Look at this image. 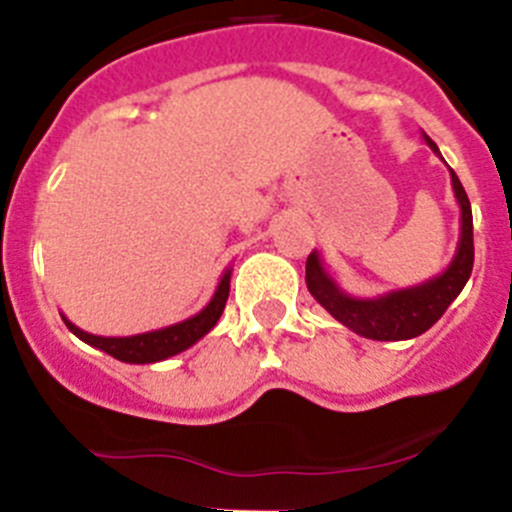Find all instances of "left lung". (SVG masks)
Segmentation results:
<instances>
[{"mask_svg":"<svg viewBox=\"0 0 512 512\" xmlns=\"http://www.w3.org/2000/svg\"><path fill=\"white\" fill-rule=\"evenodd\" d=\"M425 143L438 153V146L425 135ZM441 156V153H438ZM451 187H454L456 202L461 210V233L456 243V253L446 271L423 284L408 289H395L379 297H354L343 292L341 284L330 277L318 251L307 256L305 282L310 295L325 307V310L354 330L356 336L372 338V341H408L431 328L443 312L449 310L451 302L459 297L464 284L469 282L474 266V238H472V205L461 187L459 176L451 169Z\"/></svg>","mask_w":512,"mask_h":512,"instance_id":"1","label":"left lung"}]
</instances>
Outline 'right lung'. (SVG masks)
<instances>
[{
  "label": "right lung",
  "instance_id": "add662e5",
  "mask_svg": "<svg viewBox=\"0 0 512 512\" xmlns=\"http://www.w3.org/2000/svg\"><path fill=\"white\" fill-rule=\"evenodd\" d=\"M230 271L233 269L223 271L215 295H212V300L207 302L197 315L182 320V323L166 325V328L138 333V336H94V333H87V330H81L79 325L71 323L66 315H61V318L76 338H81V341L89 343V346L99 348L104 354L115 356L117 361H125V364H156V361H164L169 359V356L187 351L189 346H194V343L200 341V338H205L207 333L215 328V323L220 320V315H223L225 310V302H228Z\"/></svg>",
  "mask_w": 512,
  "mask_h": 512
}]
</instances>
